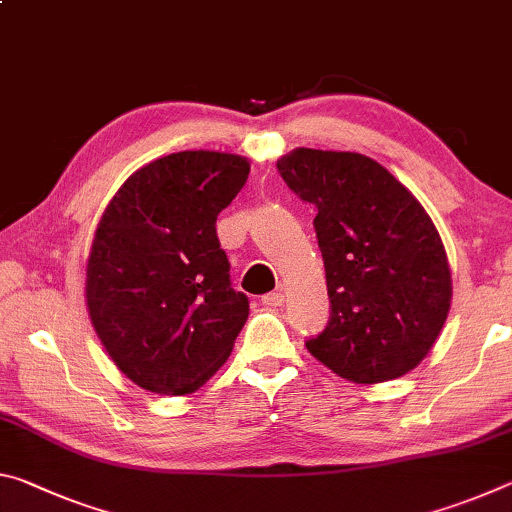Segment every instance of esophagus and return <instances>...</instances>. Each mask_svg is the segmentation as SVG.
Listing matches in <instances>:
<instances>
[{
    "label": "esophagus",
    "instance_id": "34e87169",
    "mask_svg": "<svg viewBox=\"0 0 512 512\" xmlns=\"http://www.w3.org/2000/svg\"><path fill=\"white\" fill-rule=\"evenodd\" d=\"M262 302L266 307H282L284 305V293H280V291L266 293V296H262Z\"/></svg>",
    "mask_w": 512,
    "mask_h": 512
}]
</instances>
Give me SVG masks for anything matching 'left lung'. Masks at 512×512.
I'll use <instances>...</instances> for the list:
<instances>
[{"mask_svg":"<svg viewBox=\"0 0 512 512\" xmlns=\"http://www.w3.org/2000/svg\"><path fill=\"white\" fill-rule=\"evenodd\" d=\"M277 171L316 207L332 302L307 350L354 384L406 375L433 348L452 305V273L431 216L368 155L293 149Z\"/></svg>","mask_w":512,"mask_h":512,"instance_id":"left-lung-1","label":"left lung"}]
</instances>
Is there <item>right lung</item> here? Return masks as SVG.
<instances>
[{
  "instance_id": "add662e5",
  "label": "right lung",
  "mask_w": 512,
  "mask_h": 512,
  "mask_svg": "<svg viewBox=\"0 0 512 512\" xmlns=\"http://www.w3.org/2000/svg\"><path fill=\"white\" fill-rule=\"evenodd\" d=\"M235 153L180 151L137 169L103 210L85 266L94 332L144 391L187 395L228 361L248 318L216 216L246 185Z\"/></svg>"
}]
</instances>
